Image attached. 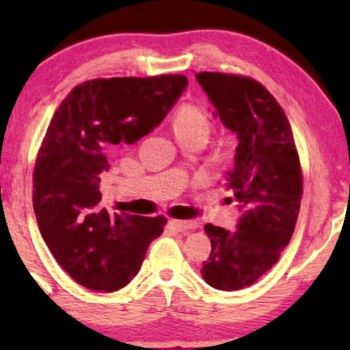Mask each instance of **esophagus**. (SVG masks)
<instances>
[{
  "label": "esophagus",
  "instance_id": "34e87169",
  "mask_svg": "<svg viewBox=\"0 0 350 350\" xmlns=\"http://www.w3.org/2000/svg\"><path fill=\"white\" fill-rule=\"evenodd\" d=\"M170 224L172 228H175L176 231L180 232H186V231H191V229L198 228V223L196 221H185V219H170Z\"/></svg>",
  "mask_w": 350,
  "mask_h": 350
}]
</instances>
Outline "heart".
Returning <instances> with one entry per match:
<instances>
[{
  "label": "heart",
  "mask_w": 350,
  "mask_h": 350,
  "mask_svg": "<svg viewBox=\"0 0 350 350\" xmlns=\"http://www.w3.org/2000/svg\"><path fill=\"white\" fill-rule=\"evenodd\" d=\"M175 135L188 133H208L210 116L202 107L196 103H183L174 116Z\"/></svg>",
  "instance_id": "1"
}]
</instances>
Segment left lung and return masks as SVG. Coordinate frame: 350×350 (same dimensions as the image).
<instances>
[{"label": "left lung", "mask_w": 350, "mask_h": 350, "mask_svg": "<svg viewBox=\"0 0 350 350\" xmlns=\"http://www.w3.org/2000/svg\"><path fill=\"white\" fill-rule=\"evenodd\" d=\"M196 78L239 140L228 188L242 210L236 232L204 226L212 252L200 274L217 290H241L279 261L293 236L303 196L299 154L284 109L261 83L218 71Z\"/></svg>", "instance_id": "8db88e82"}]
</instances>
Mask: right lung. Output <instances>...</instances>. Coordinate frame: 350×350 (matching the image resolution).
Returning <instances> with one entry per match:
<instances>
[{"label":"right lung","instance_id":"1","mask_svg":"<svg viewBox=\"0 0 350 350\" xmlns=\"http://www.w3.org/2000/svg\"><path fill=\"white\" fill-rule=\"evenodd\" d=\"M186 84L185 75L84 81L51 119L33 169V210L57 262L85 288L126 286L164 232L165 217L100 208V176L116 145L159 126Z\"/></svg>","mask_w":350,"mask_h":350}]
</instances>
